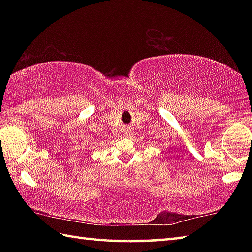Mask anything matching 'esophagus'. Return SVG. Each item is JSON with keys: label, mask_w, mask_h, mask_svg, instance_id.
<instances>
[{"label": "esophagus", "mask_w": 252, "mask_h": 252, "mask_svg": "<svg viewBox=\"0 0 252 252\" xmlns=\"http://www.w3.org/2000/svg\"><path fill=\"white\" fill-rule=\"evenodd\" d=\"M125 136H129V135H131V132L129 131V130H126L125 131V134H123Z\"/></svg>", "instance_id": "34e87169"}]
</instances>
